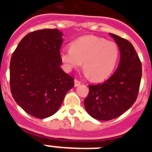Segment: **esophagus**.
<instances>
[{"label":"esophagus","instance_id":"34e87169","mask_svg":"<svg viewBox=\"0 0 152 152\" xmlns=\"http://www.w3.org/2000/svg\"><path fill=\"white\" fill-rule=\"evenodd\" d=\"M80 84H81V83H80V81H79L78 80H74V86H75V87H78Z\"/></svg>","mask_w":152,"mask_h":152}]
</instances>
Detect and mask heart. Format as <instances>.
Segmentation results:
<instances>
[{
    "mask_svg": "<svg viewBox=\"0 0 152 152\" xmlns=\"http://www.w3.org/2000/svg\"><path fill=\"white\" fill-rule=\"evenodd\" d=\"M60 60L66 71L84 65L86 74L95 81H101L112 75L119 58L116 44L104 38L84 36L71 44V48L59 53Z\"/></svg>",
    "mask_w": 152,
    "mask_h": 152,
    "instance_id": "obj_1",
    "label": "heart"
}]
</instances>
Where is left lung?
<instances>
[{
    "label": "left lung",
    "mask_w": 152,
    "mask_h": 152,
    "mask_svg": "<svg viewBox=\"0 0 152 152\" xmlns=\"http://www.w3.org/2000/svg\"><path fill=\"white\" fill-rule=\"evenodd\" d=\"M121 53L117 69L102 84L89 86L85 107L93 118L110 121L130 108L136 101L142 77V64L133 45L124 38L109 33Z\"/></svg>",
    "instance_id": "left-lung-1"
}]
</instances>
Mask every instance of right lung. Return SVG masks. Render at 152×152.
Returning <instances> with one entry per match:
<instances>
[{
    "instance_id": "1",
    "label": "right lung",
    "mask_w": 152,
    "mask_h": 152,
    "mask_svg": "<svg viewBox=\"0 0 152 152\" xmlns=\"http://www.w3.org/2000/svg\"><path fill=\"white\" fill-rule=\"evenodd\" d=\"M63 32L43 29L26 35L13 53L10 90L28 114L44 119L56 113L74 80L60 67Z\"/></svg>"
}]
</instances>
